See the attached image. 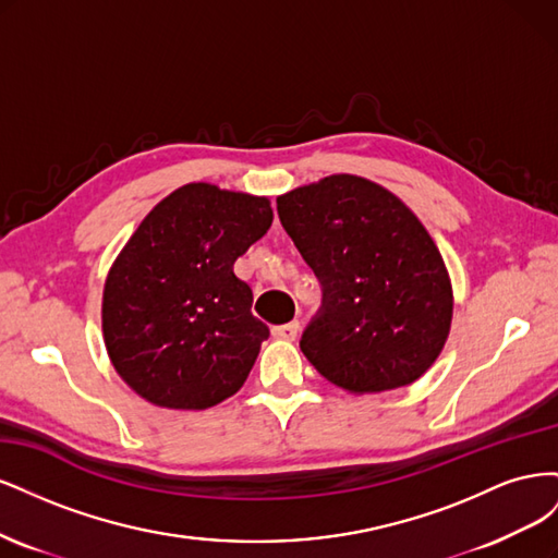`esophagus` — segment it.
<instances>
[{"label":"esophagus","mask_w":558,"mask_h":558,"mask_svg":"<svg viewBox=\"0 0 558 558\" xmlns=\"http://www.w3.org/2000/svg\"><path fill=\"white\" fill-rule=\"evenodd\" d=\"M298 332H300L298 320H291V324H283V326H275L272 328V335L277 337V340H289V342L295 340Z\"/></svg>","instance_id":"esophagus-1"}]
</instances>
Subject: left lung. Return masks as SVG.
I'll use <instances>...</instances> for the list:
<instances>
[{
	"instance_id": "obj_1",
	"label": "left lung",
	"mask_w": 558,
	"mask_h": 558,
	"mask_svg": "<svg viewBox=\"0 0 558 558\" xmlns=\"http://www.w3.org/2000/svg\"><path fill=\"white\" fill-rule=\"evenodd\" d=\"M277 211L324 291L300 340L307 361L349 393L424 375L447 342L453 295L412 209L375 181L332 174L279 195Z\"/></svg>"
}]
</instances>
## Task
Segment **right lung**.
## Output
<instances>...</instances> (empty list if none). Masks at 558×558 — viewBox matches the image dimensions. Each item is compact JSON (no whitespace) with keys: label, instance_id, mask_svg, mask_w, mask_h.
Instances as JSON below:
<instances>
[{"label":"right lung","instance_id":"1","mask_svg":"<svg viewBox=\"0 0 558 558\" xmlns=\"http://www.w3.org/2000/svg\"><path fill=\"white\" fill-rule=\"evenodd\" d=\"M272 226L267 197L181 185L148 211L109 269V359L144 400L207 410L238 393L269 328L234 260Z\"/></svg>","mask_w":558,"mask_h":558}]
</instances>
